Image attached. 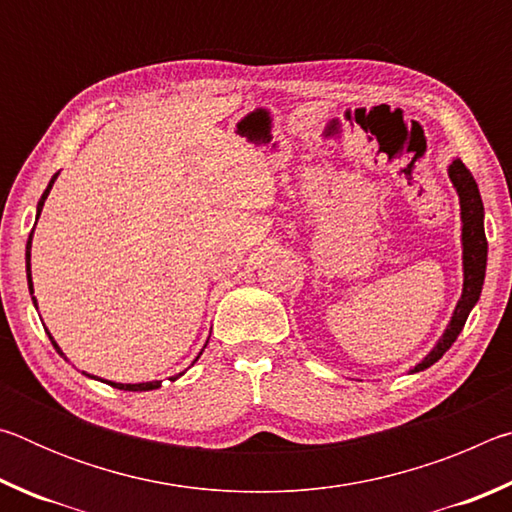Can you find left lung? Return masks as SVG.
I'll return each instance as SVG.
<instances>
[{"label": "left lung", "instance_id": "1", "mask_svg": "<svg viewBox=\"0 0 512 512\" xmlns=\"http://www.w3.org/2000/svg\"><path fill=\"white\" fill-rule=\"evenodd\" d=\"M449 178H452L458 198H461L463 266H465L463 296L458 300L452 323L447 325L443 339H440L436 348L422 359V363L415 366V372L433 366V363L443 357V354L452 348V343L458 339V334H461V329L465 327L467 316H470L472 307L481 296L485 262H488V239H485V232H483V203H481L479 187H476L470 169H467L461 160H454L449 164Z\"/></svg>", "mask_w": 512, "mask_h": 512}]
</instances>
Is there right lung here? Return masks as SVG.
Wrapping results in <instances>:
<instances>
[{"mask_svg": "<svg viewBox=\"0 0 512 512\" xmlns=\"http://www.w3.org/2000/svg\"><path fill=\"white\" fill-rule=\"evenodd\" d=\"M58 176V173H56ZM56 176L51 178V183H49V187L45 189V194H42V198L38 201V216H40V212H42V205H45V198L49 196V189L54 187V180H56ZM38 221V219H36ZM31 239H33V230H31V235H29V241H27V277H29V291L33 293V282H31ZM36 300V298H33ZM49 334V332H47ZM49 341L54 343V348L60 352V348L56 345V341L51 339V334H49ZM63 354V352H60ZM198 359V357H196ZM173 379H178V377H171V381ZM106 384H110L112 388H119V391H153V388H160L162 386V381H146V384H115V381H106Z\"/></svg>", "mask_w": 512, "mask_h": 512, "instance_id": "add662e5", "label": "right lung"}]
</instances>
